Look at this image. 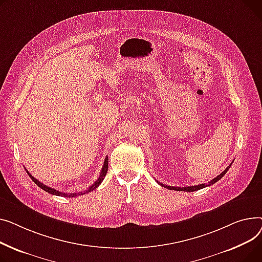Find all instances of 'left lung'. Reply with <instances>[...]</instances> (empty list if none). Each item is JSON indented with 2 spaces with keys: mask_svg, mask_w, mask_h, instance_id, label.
<instances>
[{
  "mask_svg": "<svg viewBox=\"0 0 262 262\" xmlns=\"http://www.w3.org/2000/svg\"><path fill=\"white\" fill-rule=\"evenodd\" d=\"M232 166V164H230L225 170L222 172V173H220L218 177H216L214 179H212L210 182H208V184H200V185H195V186H187V187H173V186H168V185H165V184H162V183H160V182H158L161 186H163V187H165V188H167V189H170V190H178V191H188V192H190V191H195V190H199V189H202V188H204V187H207V186H210V185H212V184H214L216 182H218L220 179H222L223 178V176L227 172V170L229 169V167Z\"/></svg>",
  "mask_w": 262,
  "mask_h": 262,
  "instance_id": "left-lung-1",
  "label": "left lung"
}]
</instances>
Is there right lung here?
Instances as JSON below:
<instances>
[{"mask_svg": "<svg viewBox=\"0 0 262 262\" xmlns=\"http://www.w3.org/2000/svg\"><path fill=\"white\" fill-rule=\"evenodd\" d=\"M107 162H109V159H107V157H105V159H104V162H103V166H102V169H101V171H100V174H99V178L94 182V184H92V185L86 189V190H84V191H79V192H74V193H67V192H61V191H59V190H56V189H54V188H51V187H49V186H46V185H44L43 183H41V182H39L36 178H34L32 174H30L26 169L25 170L27 171V174L30 177V179H32L34 182H35V184H37V185L40 187V188H42L43 190H45L46 192H49V193H52V194H54V195H59V196H68V198H73V196H77V195H80V194H84V193H88V192H90V191H92V190H94V189H96L100 184H101V182L103 181V179H104V177H105V174H106V171H107Z\"/></svg>", "mask_w": 262, "mask_h": 262, "instance_id": "add662e5", "label": "right lung"}]
</instances>
